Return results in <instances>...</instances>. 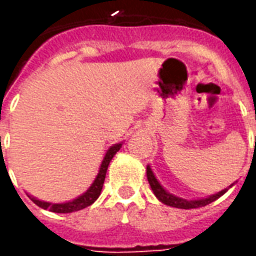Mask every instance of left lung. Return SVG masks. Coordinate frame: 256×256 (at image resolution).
<instances>
[{"label":"left lung","instance_id":"obj_1","mask_svg":"<svg viewBox=\"0 0 256 256\" xmlns=\"http://www.w3.org/2000/svg\"><path fill=\"white\" fill-rule=\"evenodd\" d=\"M146 178H148V182H150L152 192H154V194L158 198L159 202H162L163 204H166V206H170V207H176V208H182V210L198 208V207H204V206H207V204L212 203V202H215L216 198H220L222 194H225V193L228 192V190H229L234 184H236V182H233L230 186L222 189L220 192L214 193V194H210V196H206V198L188 200V198H180V196H176V194H172V193L168 192L167 189L163 188V185L158 181L155 172H152V168H150V164L146 166Z\"/></svg>","mask_w":256,"mask_h":256}]
</instances>
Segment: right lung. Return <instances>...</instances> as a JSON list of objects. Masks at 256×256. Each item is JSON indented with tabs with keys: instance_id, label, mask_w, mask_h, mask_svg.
I'll return each instance as SVG.
<instances>
[{
	"instance_id": "add662e5",
	"label": "right lung",
	"mask_w": 256,
	"mask_h": 256,
	"mask_svg": "<svg viewBox=\"0 0 256 256\" xmlns=\"http://www.w3.org/2000/svg\"><path fill=\"white\" fill-rule=\"evenodd\" d=\"M122 145L123 141L122 142H116V144L111 145L106 150V155H104L102 160H101L100 168H98V172L96 176L94 181L90 184L88 190L82 193V194H79L78 198H72V200H68V202H63V203H50V202H45V200H40V198H34L30 193H27V196L38 207H41L44 210H49V211H53V212H58V214H67V212H74V211H79V210H84L86 207H89V206L94 203L96 200L98 198V196L101 194V189H102V185H104V180H106L108 166L111 163L112 158L116 155L118 150L122 148Z\"/></svg>"
}]
</instances>
